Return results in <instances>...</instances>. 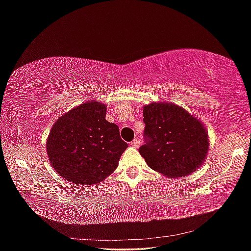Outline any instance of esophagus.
Masks as SVG:
<instances>
[{
	"label": "esophagus",
	"mask_w": 251,
	"mask_h": 251,
	"mask_svg": "<svg viewBox=\"0 0 251 251\" xmlns=\"http://www.w3.org/2000/svg\"><path fill=\"white\" fill-rule=\"evenodd\" d=\"M131 147H133V148H137V147H139V144H140V141H139V139H137V138H135L133 141H131Z\"/></svg>",
	"instance_id": "1"
}]
</instances>
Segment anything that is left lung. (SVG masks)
I'll return each mask as SVG.
<instances>
[{
	"label": "left lung",
	"instance_id": "1",
	"mask_svg": "<svg viewBox=\"0 0 251 251\" xmlns=\"http://www.w3.org/2000/svg\"><path fill=\"white\" fill-rule=\"evenodd\" d=\"M146 144L139 153L151 170L178 178L200 168L209 149L201 121L180 105L151 102L143 107Z\"/></svg>",
	"mask_w": 251,
	"mask_h": 251
}]
</instances>
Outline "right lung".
Listing matches in <instances>:
<instances>
[{
  "instance_id": "obj_1",
  "label": "right lung",
  "mask_w": 251,
  "mask_h": 251,
  "mask_svg": "<svg viewBox=\"0 0 251 251\" xmlns=\"http://www.w3.org/2000/svg\"><path fill=\"white\" fill-rule=\"evenodd\" d=\"M107 105L90 100L73 108L53 125L46 142L54 170L75 184L92 185L118 166L127 143L117 125L105 120Z\"/></svg>"
}]
</instances>
